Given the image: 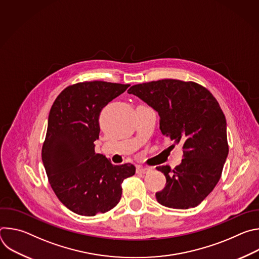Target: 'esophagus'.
Segmentation results:
<instances>
[{
    "label": "esophagus",
    "instance_id": "esophagus-1",
    "mask_svg": "<svg viewBox=\"0 0 259 259\" xmlns=\"http://www.w3.org/2000/svg\"><path fill=\"white\" fill-rule=\"evenodd\" d=\"M150 170H151L150 168L143 167V166H137V167H136V172H137V173H142V174H144V173L149 172Z\"/></svg>",
    "mask_w": 259,
    "mask_h": 259
}]
</instances>
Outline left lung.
I'll return each instance as SVG.
<instances>
[{"label": "left lung", "instance_id": "8db88e82", "mask_svg": "<svg viewBox=\"0 0 259 259\" xmlns=\"http://www.w3.org/2000/svg\"><path fill=\"white\" fill-rule=\"evenodd\" d=\"M128 93L157 110L161 132L173 146L182 143L179 166L157 167L166 177L157 201L173 209L198 206L219 181L229 154L227 121L219 103L205 87L173 79L137 84Z\"/></svg>", "mask_w": 259, "mask_h": 259}]
</instances>
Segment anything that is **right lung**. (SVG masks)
<instances>
[{"label": "right lung", "mask_w": 259, "mask_h": 259, "mask_svg": "<svg viewBox=\"0 0 259 259\" xmlns=\"http://www.w3.org/2000/svg\"><path fill=\"white\" fill-rule=\"evenodd\" d=\"M129 84L92 81L66 87L52 104L42 160L59 201L79 215L112 210L122 197V182L135 174L132 164L113 165L95 154L102 108Z\"/></svg>", "instance_id": "obj_1"}]
</instances>
